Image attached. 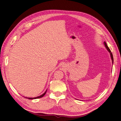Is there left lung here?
<instances>
[{"label":"left lung","mask_w":121,"mask_h":121,"mask_svg":"<svg viewBox=\"0 0 121 121\" xmlns=\"http://www.w3.org/2000/svg\"><path fill=\"white\" fill-rule=\"evenodd\" d=\"M104 45H105V47L106 48V49H107V50H108V51L110 53V57H111V60H112V64H113V55H112V52H111V50H110V49H109V48L108 47L107 45V43H106V42H104Z\"/></svg>","instance_id":"left-lung-1"}]
</instances>
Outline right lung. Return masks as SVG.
I'll return each instance as SVG.
<instances>
[{"instance_id":"obj_1","label":"right lung","mask_w":121,"mask_h":121,"mask_svg":"<svg viewBox=\"0 0 121 121\" xmlns=\"http://www.w3.org/2000/svg\"><path fill=\"white\" fill-rule=\"evenodd\" d=\"M46 92H47V90H46V91L43 94H42V95H41L40 96H37V97H25V98H26V99H40V98H41V97H42L43 96H44V95H45V94H46Z\"/></svg>"}]
</instances>
